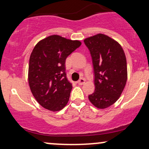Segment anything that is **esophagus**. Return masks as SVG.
Returning <instances> with one entry per match:
<instances>
[{
	"label": "esophagus",
	"instance_id": "obj_1",
	"mask_svg": "<svg viewBox=\"0 0 149 149\" xmlns=\"http://www.w3.org/2000/svg\"><path fill=\"white\" fill-rule=\"evenodd\" d=\"M85 82V80L84 79V78H80V79L78 81V85H82L84 84Z\"/></svg>",
	"mask_w": 149,
	"mask_h": 149
}]
</instances>
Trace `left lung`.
Segmentation results:
<instances>
[{
	"label": "left lung",
	"mask_w": 149,
	"mask_h": 149,
	"mask_svg": "<svg viewBox=\"0 0 149 149\" xmlns=\"http://www.w3.org/2000/svg\"><path fill=\"white\" fill-rule=\"evenodd\" d=\"M95 71V90L88 98L97 109H104L119 99L127 80V61L122 46L103 33L87 38Z\"/></svg>",
	"instance_id": "8db88e82"
}]
</instances>
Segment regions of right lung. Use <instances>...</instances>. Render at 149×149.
Segmentation results:
<instances>
[{"label": "right lung", "mask_w": 149, "mask_h": 149, "mask_svg": "<svg viewBox=\"0 0 149 149\" xmlns=\"http://www.w3.org/2000/svg\"><path fill=\"white\" fill-rule=\"evenodd\" d=\"M81 45L58 35L40 40L31 54L28 81L32 95L40 105L59 111L69 100L72 84L65 72L66 59Z\"/></svg>", "instance_id": "obj_1"}]
</instances>
